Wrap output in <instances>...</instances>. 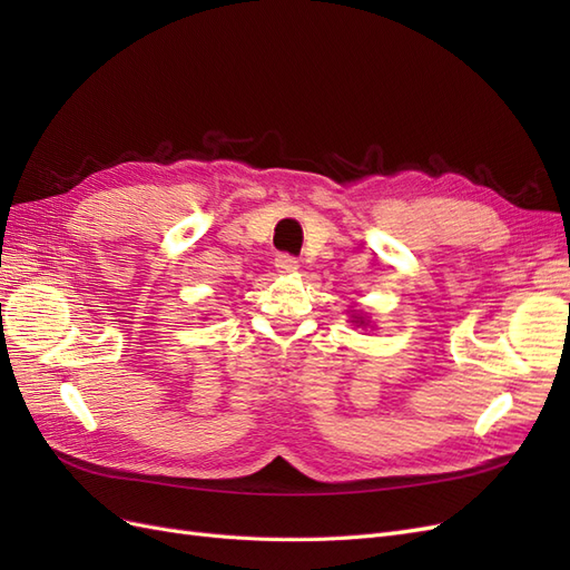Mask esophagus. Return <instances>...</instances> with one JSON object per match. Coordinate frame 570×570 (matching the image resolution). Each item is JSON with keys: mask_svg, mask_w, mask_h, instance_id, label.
I'll use <instances>...</instances> for the list:
<instances>
[{"mask_svg": "<svg viewBox=\"0 0 570 570\" xmlns=\"http://www.w3.org/2000/svg\"><path fill=\"white\" fill-rule=\"evenodd\" d=\"M275 268H278V273H292V271L299 268V262L289 254H278V256H275Z\"/></svg>", "mask_w": 570, "mask_h": 570, "instance_id": "34e87169", "label": "esophagus"}]
</instances>
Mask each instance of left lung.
I'll list each match as a JSON object with an SVG mask.
<instances>
[{
  "instance_id": "1",
  "label": "left lung",
  "mask_w": 570,
  "mask_h": 570,
  "mask_svg": "<svg viewBox=\"0 0 570 570\" xmlns=\"http://www.w3.org/2000/svg\"><path fill=\"white\" fill-rule=\"evenodd\" d=\"M361 323H364V321H361Z\"/></svg>"
}]
</instances>
